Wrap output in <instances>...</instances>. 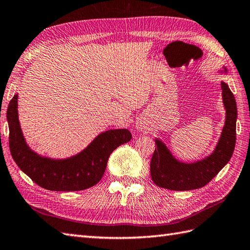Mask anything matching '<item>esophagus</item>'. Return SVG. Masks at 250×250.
Listing matches in <instances>:
<instances>
[{"label": "esophagus", "mask_w": 250, "mask_h": 250, "mask_svg": "<svg viewBox=\"0 0 250 250\" xmlns=\"http://www.w3.org/2000/svg\"><path fill=\"white\" fill-rule=\"evenodd\" d=\"M136 129L139 131H145V125L143 122H137L136 124Z\"/></svg>", "instance_id": "1"}]
</instances>
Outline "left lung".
Instances as JSON below:
<instances>
[{"label":"left lung","mask_w":250,"mask_h":250,"mask_svg":"<svg viewBox=\"0 0 250 250\" xmlns=\"http://www.w3.org/2000/svg\"><path fill=\"white\" fill-rule=\"evenodd\" d=\"M227 75V67L218 70ZM222 103L226 110L225 125L213 152L193 162L179 161L161 139L156 137L157 148L150 162V175L157 186L175 191H187L204 187L230 161L236 141L237 107L235 98L228 83L221 81Z\"/></svg>","instance_id":"obj_1"}]
</instances>
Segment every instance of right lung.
<instances>
[{
  "label": "right lung",
  "instance_id": "1",
  "mask_svg": "<svg viewBox=\"0 0 250 250\" xmlns=\"http://www.w3.org/2000/svg\"><path fill=\"white\" fill-rule=\"evenodd\" d=\"M6 117L9 149L15 162L35 184L50 191H79L97 185L110 153L132 139L128 129L106 130L75 155L57 159L40 155L26 143L19 122L18 93L10 100Z\"/></svg>",
  "mask_w": 250,
  "mask_h": 250
}]
</instances>
